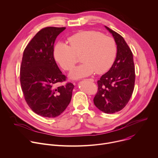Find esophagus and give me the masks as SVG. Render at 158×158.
<instances>
[{
    "instance_id": "1",
    "label": "esophagus",
    "mask_w": 158,
    "mask_h": 158,
    "mask_svg": "<svg viewBox=\"0 0 158 158\" xmlns=\"http://www.w3.org/2000/svg\"><path fill=\"white\" fill-rule=\"evenodd\" d=\"M86 80H89V81H92V82H94V80L92 79V78H89V79H86Z\"/></svg>"
}]
</instances>
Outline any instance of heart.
<instances>
[{
	"instance_id": "obj_1",
	"label": "heart",
	"mask_w": 158,
	"mask_h": 158,
	"mask_svg": "<svg viewBox=\"0 0 158 158\" xmlns=\"http://www.w3.org/2000/svg\"><path fill=\"white\" fill-rule=\"evenodd\" d=\"M69 46L58 43L54 49L56 61L65 71L71 70L81 55L83 63L75 68L69 74L72 79L88 77L94 73L107 72L113 64L117 46L112 37L95 31H82L68 38Z\"/></svg>"
}]
</instances>
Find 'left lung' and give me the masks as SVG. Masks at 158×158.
Listing matches in <instances>:
<instances>
[{
    "label": "left lung",
    "instance_id": "8db88e82",
    "mask_svg": "<svg viewBox=\"0 0 158 158\" xmlns=\"http://www.w3.org/2000/svg\"><path fill=\"white\" fill-rule=\"evenodd\" d=\"M117 44L115 60L109 71L97 81L98 91L95 106L106 114H113L124 109L134 89L135 68L132 52L122 36L109 27Z\"/></svg>",
    "mask_w": 158,
    "mask_h": 158
}]
</instances>
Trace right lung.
<instances>
[{
  "instance_id": "obj_1",
  "label": "right lung",
  "mask_w": 158,
  "mask_h": 158,
  "mask_svg": "<svg viewBox=\"0 0 158 158\" xmlns=\"http://www.w3.org/2000/svg\"><path fill=\"white\" fill-rule=\"evenodd\" d=\"M66 27H47L41 29L26 47L20 68V81L25 100L38 115L59 116L72 99L74 85L66 83L54 58V44Z\"/></svg>"
}]
</instances>
